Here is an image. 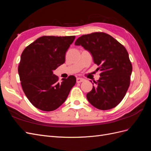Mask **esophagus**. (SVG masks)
I'll use <instances>...</instances> for the list:
<instances>
[{
    "label": "esophagus",
    "mask_w": 151,
    "mask_h": 151,
    "mask_svg": "<svg viewBox=\"0 0 151 151\" xmlns=\"http://www.w3.org/2000/svg\"><path fill=\"white\" fill-rule=\"evenodd\" d=\"M76 81H77V83H82V82L84 81V79L83 78H80V77H78V78H77Z\"/></svg>",
    "instance_id": "34e87169"
}]
</instances>
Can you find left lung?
Listing matches in <instances>:
<instances>
[{"mask_svg": "<svg viewBox=\"0 0 151 151\" xmlns=\"http://www.w3.org/2000/svg\"><path fill=\"white\" fill-rule=\"evenodd\" d=\"M76 45L89 51L100 70V78L86 95L93 106L101 110L115 108L129 88L132 65L126 48L108 34L96 32L77 38Z\"/></svg>", "mask_w": 151, "mask_h": 151, "instance_id": "1", "label": "left lung"}]
</instances>
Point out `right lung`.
Returning a JSON list of instances; mask_svg holds the SVG:
<instances>
[{"instance_id": "right-lung-1", "label": "right lung", "mask_w": 151, "mask_h": 151, "mask_svg": "<svg viewBox=\"0 0 151 151\" xmlns=\"http://www.w3.org/2000/svg\"><path fill=\"white\" fill-rule=\"evenodd\" d=\"M75 36H43L22 52L18 67L21 84L26 97L45 111L57 109L65 102L76 78L70 76L58 81L53 71L65 62V53Z\"/></svg>"}]
</instances>
